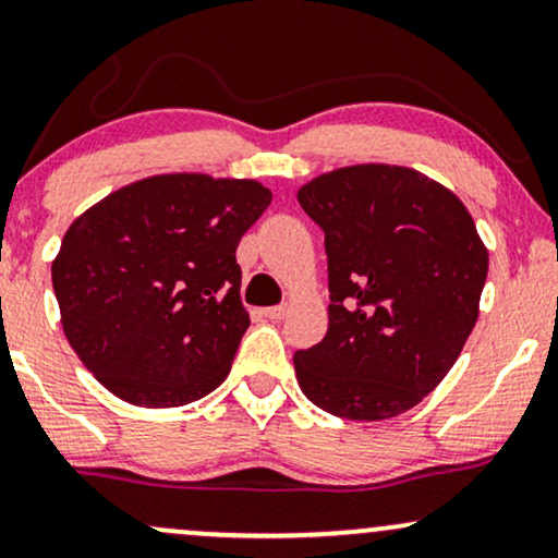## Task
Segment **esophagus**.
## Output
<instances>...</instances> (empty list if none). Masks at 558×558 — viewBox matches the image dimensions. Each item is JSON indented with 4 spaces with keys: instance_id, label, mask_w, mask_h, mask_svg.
Returning <instances> with one entry per match:
<instances>
[{
    "instance_id": "34e87169",
    "label": "esophagus",
    "mask_w": 558,
    "mask_h": 558,
    "mask_svg": "<svg viewBox=\"0 0 558 558\" xmlns=\"http://www.w3.org/2000/svg\"><path fill=\"white\" fill-rule=\"evenodd\" d=\"M263 314L267 316V319L278 322V319H283V316L288 314V306H270V308H265Z\"/></svg>"
}]
</instances>
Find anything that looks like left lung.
Masks as SVG:
<instances>
[{
    "label": "left lung",
    "mask_w": 558,
    "mask_h": 558,
    "mask_svg": "<svg viewBox=\"0 0 558 558\" xmlns=\"http://www.w3.org/2000/svg\"><path fill=\"white\" fill-rule=\"evenodd\" d=\"M299 203L324 231L329 327L293 355L306 399L344 420H389L446 378L478 319L489 255L440 182L397 165L319 174Z\"/></svg>",
    "instance_id": "1"
}]
</instances>
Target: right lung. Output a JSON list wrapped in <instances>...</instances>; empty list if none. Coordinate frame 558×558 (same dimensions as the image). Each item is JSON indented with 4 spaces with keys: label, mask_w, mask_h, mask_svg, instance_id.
<instances>
[{
    "label": "right lung",
    "mask_w": 558,
    "mask_h": 558,
    "mask_svg": "<svg viewBox=\"0 0 558 558\" xmlns=\"http://www.w3.org/2000/svg\"><path fill=\"white\" fill-rule=\"evenodd\" d=\"M270 201L257 180L154 174L66 229L51 265L63 335L105 389L167 409L223 384L250 327L236 246Z\"/></svg>",
    "instance_id": "add662e5"
}]
</instances>
